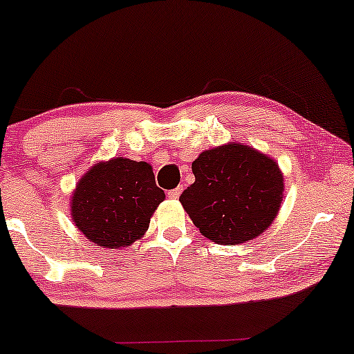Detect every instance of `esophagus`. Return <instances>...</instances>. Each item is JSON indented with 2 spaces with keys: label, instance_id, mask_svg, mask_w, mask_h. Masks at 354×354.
Here are the masks:
<instances>
[{
  "label": "esophagus",
  "instance_id": "1",
  "mask_svg": "<svg viewBox=\"0 0 354 354\" xmlns=\"http://www.w3.org/2000/svg\"><path fill=\"white\" fill-rule=\"evenodd\" d=\"M181 191H183L181 186H178V188H174V189H169V191H168V198H171V199H178V198H180Z\"/></svg>",
  "mask_w": 354,
  "mask_h": 354
}]
</instances>
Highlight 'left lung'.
I'll list each match as a JSON object with an SVG mask.
<instances>
[{
  "label": "left lung",
  "mask_w": 354,
  "mask_h": 354,
  "mask_svg": "<svg viewBox=\"0 0 354 354\" xmlns=\"http://www.w3.org/2000/svg\"><path fill=\"white\" fill-rule=\"evenodd\" d=\"M180 201L199 232L224 245L262 234L275 219L283 176L269 156L239 143L203 151Z\"/></svg>",
  "instance_id": "obj_1"
}]
</instances>
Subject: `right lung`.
<instances>
[{"mask_svg":"<svg viewBox=\"0 0 354 354\" xmlns=\"http://www.w3.org/2000/svg\"><path fill=\"white\" fill-rule=\"evenodd\" d=\"M165 199L147 161L113 158L92 166L72 196V219L87 239L109 249L133 244Z\"/></svg>","mask_w":354,"mask_h":354,"instance_id":"obj_1","label":"right lung"}]
</instances>
